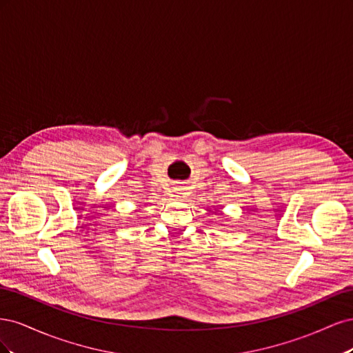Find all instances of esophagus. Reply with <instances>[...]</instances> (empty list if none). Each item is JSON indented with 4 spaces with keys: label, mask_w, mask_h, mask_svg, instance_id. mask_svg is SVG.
Here are the masks:
<instances>
[{
    "label": "esophagus",
    "mask_w": 353,
    "mask_h": 353,
    "mask_svg": "<svg viewBox=\"0 0 353 353\" xmlns=\"http://www.w3.org/2000/svg\"><path fill=\"white\" fill-rule=\"evenodd\" d=\"M184 188H183V185H181V184H176L175 185V191H183Z\"/></svg>",
    "instance_id": "34e87169"
}]
</instances>
